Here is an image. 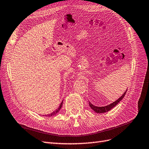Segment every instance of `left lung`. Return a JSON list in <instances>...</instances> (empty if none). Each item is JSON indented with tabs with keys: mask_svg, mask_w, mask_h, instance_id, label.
Listing matches in <instances>:
<instances>
[{
	"mask_svg": "<svg viewBox=\"0 0 149 149\" xmlns=\"http://www.w3.org/2000/svg\"><path fill=\"white\" fill-rule=\"evenodd\" d=\"M127 90L122 95V96H121V97H120L117 100H116L115 102H114L113 103H111L110 104H108V105H107V106L102 107H96V106L93 105V104H92L90 102H89V105H90V108H91V109L93 110V111H95V112H96V113H105V112H107L108 111H110L111 109H112V108H113V107H115L116 105V104H117L120 101H121V100L123 98L125 95V94L127 93Z\"/></svg>",
	"mask_w": 149,
	"mask_h": 149,
	"instance_id": "1",
	"label": "left lung"
}]
</instances>
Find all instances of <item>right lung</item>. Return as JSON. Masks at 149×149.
Here are the masks:
<instances>
[{"mask_svg": "<svg viewBox=\"0 0 149 149\" xmlns=\"http://www.w3.org/2000/svg\"><path fill=\"white\" fill-rule=\"evenodd\" d=\"M63 102L61 103V104H60V105H59V107L58 108V109H56L54 111H53V113H51V114H48V115H46V116H54V115L57 114V113H58V112H59V111L60 110V109H61V107H62L63 103Z\"/></svg>", "mask_w": 149, "mask_h": 149, "instance_id": "1", "label": "right lung"}]
</instances>
